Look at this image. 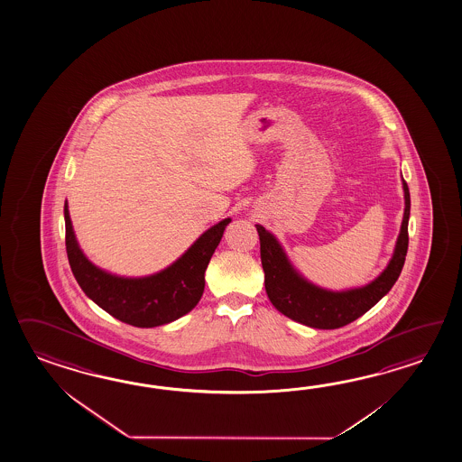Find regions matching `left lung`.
<instances>
[{
	"mask_svg": "<svg viewBox=\"0 0 462 462\" xmlns=\"http://www.w3.org/2000/svg\"><path fill=\"white\" fill-rule=\"evenodd\" d=\"M403 182L405 212L396 238L395 250L385 270L374 282L346 291H330L308 282L294 266L282 244L263 226H256L264 272V290L278 311L286 318L314 329H337L372 310L392 290L405 264L408 250L410 190Z\"/></svg>",
	"mask_w": 462,
	"mask_h": 462,
	"instance_id": "8db88e82",
	"label": "left lung"
}]
</instances>
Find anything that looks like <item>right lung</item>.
<instances>
[{"label":"right lung","mask_w":462,"mask_h":462,"mask_svg":"<svg viewBox=\"0 0 462 462\" xmlns=\"http://www.w3.org/2000/svg\"><path fill=\"white\" fill-rule=\"evenodd\" d=\"M66 248L70 270L82 291L122 322L134 328H156L180 319L200 301L208 262L232 218L210 226L180 258L158 273L125 278L95 266L77 242L74 226L64 204Z\"/></svg>","instance_id":"right-lung-1"}]
</instances>
